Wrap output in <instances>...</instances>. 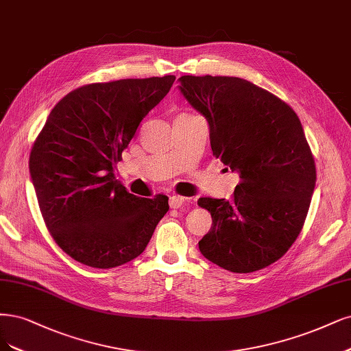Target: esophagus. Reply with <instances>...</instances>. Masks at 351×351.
<instances>
[{
	"instance_id": "esophagus-1",
	"label": "esophagus",
	"mask_w": 351,
	"mask_h": 351,
	"mask_svg": "<svg viewBox=\"0 0 351 351\" xmlns=\"http://www.w3.org/2000/svg\"><path fill=\"white\" fill-rule=\"evenodd\" d=\"M184 202H186V199L183 196L173 195V196H170V208L171 209H180L184 204Z\"/></svg>"
}]
</instances>
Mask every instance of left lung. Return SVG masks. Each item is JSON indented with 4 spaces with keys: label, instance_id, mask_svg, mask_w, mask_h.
I'll list each match as a JSON object with an SVG mask.
<instances>
[{
    "label": "left lung",
    "instance_id": "left-lung-1",
    "mask_svg": "<svg viewBox=\"0 0 351 351\" xmlns=\"http://www.w3.org/2000/svg\"><path fill=\"white\" fill-rule=\"evenodd\" d=\"M178 88L206 117L213 155L241 178L229 200H197L213 221L199 250L234 273L267 267L296 241L315 189L300 120L287 103L243 78L183 75Z\"/></svg>",
    "mask_w": 351,
    "mask_h": 351
}]
</instances>
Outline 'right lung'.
<instances>
[{"mask_svg":"<svg viewBox=\"0 0 351 351\" xmlns=\"http://www.w3.org/2000/svg\"><path fill=\"white\" fill-rule=\"evenodd\" d=\"M174 75L94 82L66 94L47 117L29 160L46 228L69 257L94 269L136 258L168 212L114 177L135 132L170 91Z\"/></svg>","mask_w":351,"mask_h":351,"instance_id":"obj_1","label":"right lung"}]
</instances>
